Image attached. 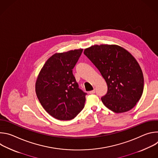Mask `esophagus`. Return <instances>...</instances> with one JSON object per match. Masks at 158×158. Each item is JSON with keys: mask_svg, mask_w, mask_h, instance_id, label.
I'll list each match as a JSON object with an SVG mask.
<instances>
[{"mask_svg": "<svg viewBox=\"0 0 158 158\" xmlns=\"http://www.w3.org/2000/svg\"><path fill=\"white\" fill-rule=\"evenodd\" d=\"M95 93H96V90H95V89H94V90H93V91H90V92H89V94H94Z\"/></svg>", "mask_w": 158, "mask_h": 158, "instance_id": "1", "label": "esophagus"}]
</instances>
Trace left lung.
Segmentation results:
<instances>
[{"mask_svg":"<svg viewBox=\"0 0 158 158\" xmlns=\"http://www.w3.org/2000/svg\"><path fill=\"white\" fill-rule=\"evenodd\" d=\"M84 54L97 67L107 85V92L101 98L106 107L116 113L132 109L140 99L144 77L135 58L117 45H95Z\"/></svg>","mask_w":158,"mask_h":158,"instance_id":"1","label":"left lung"}]
</instances>
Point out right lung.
<instances>
[{
    "instance_id": "obj_1",
    "label": "right lung",
    "mask_w": 158,
    "mask_h": 158,
    "mask_svg": "<svg viewBox=\"0 0 158 158\" xmlns=\"http://www.w3.org/2000/svg\"><path fill=\"white\" fill-rule=\"evenodd\" d=\"M82 49L56 53L44 64L35 82L41 105L53 118L74 119L84 107L85 95L79 88L73 73Z\"/></svg>"
}]
</instances>
